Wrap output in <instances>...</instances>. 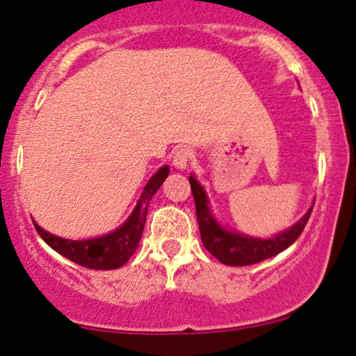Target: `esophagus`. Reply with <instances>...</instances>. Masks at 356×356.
Masks as SVG:
<instances>
[{
	"label": "esophagus",
	"mask_w": 356,
	"mask_h": 356,
	"mask_svg": "<svg viewBox=\"0 0 356 356\" xmlns=\"http://www.w3.org/2000/svg\"><path fill=\"white\" fill-rule=\"evenodd\" d=\"M193 159V152L191 149L188 147H179L177 152L173 154V165L177 167L178 170H184L189 165V162H191Z\"/></svg>",
	"instance_id": "1"
}]
</instances>
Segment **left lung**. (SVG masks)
<instances>
[{"mask_svg": "<svg viewBox=\"0 0 356 356\" xmlns=\"http://www.w3.org/2000/svg\"><path fill=\"white\" fill-rule=\"evenodd\" d=\"M191 183V191L196 202V216L199 223V232H201V240L206 250L213 257L227 266H251L261 262L269 257L279 254L286 250L290 245L298 240L301 232L305 230L306 223L309 220L311 211L305 213L293 227L286 232H282L269 240H261V238H251L241 233L228 232L213 218L211 209H209V199L206 196L204 188L196 181V178L189 177Z\"/></svg>", "mask_w": 356, "mask_h": 356, "instance_id": "left-lung-1", "label": "left lung"}]
</instances>
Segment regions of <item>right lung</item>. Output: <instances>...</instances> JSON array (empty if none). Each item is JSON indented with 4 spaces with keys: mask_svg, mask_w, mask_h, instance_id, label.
<instances>
[{
    "mask_svg": "<svg viewBox=\"0 0 356 356\" xmlns=\"http://www.w3.org/2000/svg\"><path fill=\"white\" fill-rule=\"evenodd\" d=\"M168 173L170 168L165 165L149 179L143 194H140L138 206L134 207L128 220L118 230L111 232L108 235L92 238V240L74 241L51 235V233L38 227L35 222H33V225H35L38 235L42 236V240L48 246L60 252L61 256L67 257L70 261L76 262V264L95 270L118 269V267L124 266L129 261V257L134 254V251L138 250L140 236H143L144 232L149 202L154 194L157 193V189L162 186Z\"/></svg>",
    "mask_w": 356,
    "mask_h": 356,
    "instance_id": "add662e5",
    "label": "right lung"
}]
</instances>
